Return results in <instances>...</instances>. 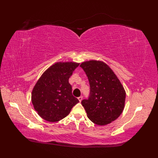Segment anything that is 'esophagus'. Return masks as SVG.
Listing matches in <instances>:
<instances>
[{
  "instance_id": "esophagus-1",
  "label": "esophagus",
  "mask_w": 158,
  "mask_h": 158,
  "mask_svg": "<svg viewBox=\"0 0 158 158\" xmlns=\"http://www.w3.org/2000/svg\"><path fill=\"white\" fill-rule=\"evenodd\" d=\"M82 96H80L79 98H78V100H79V102H82Z\"/></svg>"
}]
</instances>
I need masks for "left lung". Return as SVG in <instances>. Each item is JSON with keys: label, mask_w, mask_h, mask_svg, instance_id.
Masks as SVG:
<instances>
[{"label": "left lung", "mask_w": 158, "mask_h": 158, "mask_svg": "<svg viewBox=\"0 0 158 158\" xmlns=\"http://www.w3.org/2000/svg\"><path fill=\"white\" fill-rule=\"evenodd\" d=\"M80 67L88 76L90 92L81 103L91 121L106 125L121 115L126 93L120 81L109 66L102 61L84 62Z\"/></svg>", "instance_id": "obj_1"}]
</instances>
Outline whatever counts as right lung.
I'll return each instance as SVG.
<instances>
[{
	"label": "right lung",
	"instance_id": "obj_1",
	"mask_svg": "<svg viewBox=\"0 0 158 158\" xmlns=\"http://www.w3.org/2000/svg\"><path fill=\"white\" fill-rule=\"evenodd\" d=\"M78 63H56L45 71L31 93L38 114L45 121L57 122L66 117L79 100L72 94L69 79Z\"/></svg>",
	"mask_w": 158,
	"mask_h": 158
}]
</instances>
